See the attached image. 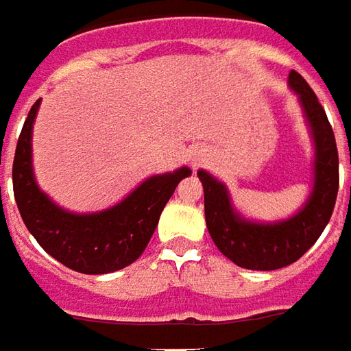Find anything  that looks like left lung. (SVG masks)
Returning a JSON list of instances; mask_svg holds the SVG:
<instances>
[{
	"instance_id": "8db88e82",
	"label": "left lung",
	"mask_w": 351,
	"mask_h": 351,
	"mask_svg": "<svg viewBox=\"0 0 351 351\" xmlns=\"http://www.w3.org/2000/svg\"><path fill=\"white\" fill-rule=\"evenodd\" d=\"M290 86L300 94L317 147L315 187L302 213L278 224L245 222L234 213L224 185L206 171H199L208 234L222 255L241 269L276 270L295 263L319 239L335 210L340 180L332 125L317 100V94L300 73H290Z\"/></svg>"
}]
</instances>
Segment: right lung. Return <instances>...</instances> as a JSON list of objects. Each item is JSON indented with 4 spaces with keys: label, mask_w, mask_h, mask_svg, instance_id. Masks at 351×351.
Wrapping results in <instances>:
<instances>
[{
    "label": "right lung",
    "mask_w": 351,
    "mask_h": 351,
    "mask_svg": "<svg viewBox=\"0 0 351 351\" xmlns=\"http://www.w3.org/2000/svg\"><path fill=\"white\" fill-rule=\"evenodd\" d=\"M36 100L19 135L13 160V193L28 232L40 247L67 269L82 274H106L125 269L147 249L160 214L189 176V168L154 176L138 185L125 201L98 214H71L58 208L34 183L30 166V135L38 112Z\"/></svg>",
    "instance_id": "obj_1"
}]
</instances>
